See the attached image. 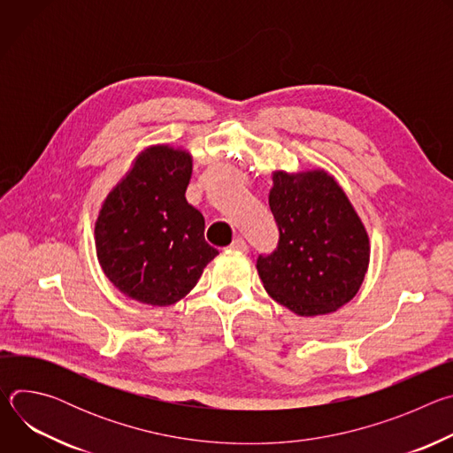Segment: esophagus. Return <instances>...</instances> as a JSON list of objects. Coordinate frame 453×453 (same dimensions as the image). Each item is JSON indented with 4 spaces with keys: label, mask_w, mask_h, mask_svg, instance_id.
<instances>
[{
    "label": "esophagus",
    "mask_w": 453,
    "mask_h": 453,
    "mask_svg": "<svg viewBox=\"0 0 453 453\" xmlns=\"http://www.w3.org/2000/svg\"><path fill=\"white\" fill-rule=\"evenodd\" d=\"M229 249H231V250H236V252H247V250H249V245H247V242H245L243 238H236V240H233V243L229 245Z\"/></svg>",
    "instance_id": "34e87169"
}]
</instances>
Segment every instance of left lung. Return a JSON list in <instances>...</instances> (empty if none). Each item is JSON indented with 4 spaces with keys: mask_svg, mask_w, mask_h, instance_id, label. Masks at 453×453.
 <instances>
[{
    "mask_svg": "<svg viewBox=\"0 0 453 453\" xmlns=\"http://www.w3.org/2000/svg\"><path fill=\"white\" fill-rule=\"evenodd\" d=\"M273 179L269 206L280 240L271 254L257 256V274L271 297L297 315L335 311L364 281L367 233L326 172H276Z\"/></svg>",
    "mask_w": 453,
    "mask_h": 453,
    "instance_id": "8db88e82",
    "label": "left lung"
}]
</instances>
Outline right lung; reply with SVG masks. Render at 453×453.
<instances>
[{"instance_id": "1", "label": "right lung", "mask_w": 453, "mask_h": 453, "mask_svg": "<svg viewBox=\"0 0 453 453\" xmlns=\"http://www.w3.org/2000/svg\"><path fill=\"white\" fill-rule=\"evenodd\" d=\"M189 177V154L152 147L107 196L95 227L96 254L125 296L173 304L219 254L204 240L203 213L184 197Z\"/></svg>"}]
</instances>
